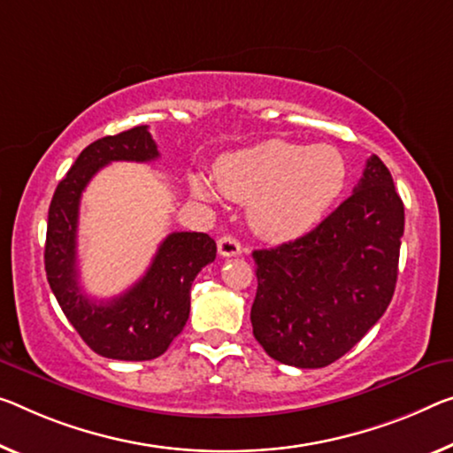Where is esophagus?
Segmentation results:
<instances>
[{
    "label": "esophagus",
    "mask_w": 453,
    "mask_h": 453,
    "mask_svg": "<svg viewBox=\"0 0 453 453\" xmlns=\"http://www.w3.org/2000/svg\"><path fill=\"white\" fill-rule=\"evenodd\" d=\"M219 253L222 257H236L242 253V247H241V242L234 239V236L225 234L219 239Z\"/></svg>",
    "instance_id": "34e87169"
}]
</instances>
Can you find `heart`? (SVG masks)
Wrapping results in <instances>:
<instances>
[{
    "mask_svg": "<svg viewBox=\"0 0 453 453\" xmlns=\"http://www.w3.org/2000/svg\"><path fill=\"white\" fill-rule=\"evenodd\" d=\"M217 184L204 176L192 182L200 198L219 190L247 203L250 226L273 241L294 239L324 219L342 194L348 165L336 145H302L267 139L219 159Z\"/></svg>",
    "mask_w": 453,
    "mask_h": 453,
    "instance_id": "b5f03b06",
    "label": "heart"
}]
</instances>
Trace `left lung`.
Segmentation results:
<instances>
[{
    "label": "left lung",
    "instance_id": "1",
    "mask_svg": "<svg viewBox=\"0 0 453 453\" xmlns=\"http://www.w3.org/2000/svg\"><path fill=\"white\" fill-rule=\"evenodd\" d=\"M405 208L380 157L308 234L253 250L250 324L271 358L322 368L350 350L385 314L399 273Z\"/></svg>",
    "mask_w": 453,
    "mask_h": 453
}]
</instances>
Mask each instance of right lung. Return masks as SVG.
<instances>
[{
    "instance_id": "right-lung-1",
    "label": "right lung",
    "mask_w": 453,
    "mask_h": 453,
    "mask_svg": "<svg viewBox=\"0 0 453 453\" xmlns=\"http://www.w3.org/2000/svg\"><path fill=\"white\" fill-rule=\"evenodd\" d=\"M159 157L148 125L101 137L87 145L60 180L48 208L44 267L50 289L68 322L90 350L115 360H151L168 350L190 316L194 277L217 257L206 233H172L159 245L137 283L109 302L81 288L76 269L79 206L90 178L111 162H151Z\"/></svg>"
}]
</instances>
